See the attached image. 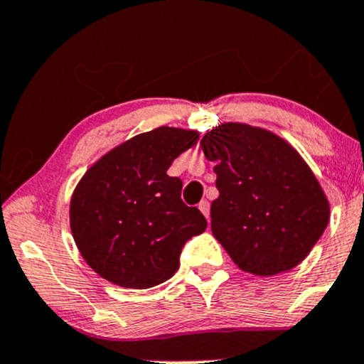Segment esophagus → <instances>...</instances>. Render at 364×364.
I'll return each instance as SVG.
<instances>
[{
  "mask_svg": "<svg viewBox=\"0 0 364 364\" xmlns=\"http://www.w3.org/2000/svg\"><path fill=\"white\" fill-rule=\"evenodd\" d=\"M198 208H200V212L203 213L205 217L210 218V203H208L207 200H201L200 205H198Z\"/></svg>",
  "mask_w": 364,
  "mask_h": 364,
  "instance_id": "esophagus-1",
  "label": "esophagus"
}]
</instances>
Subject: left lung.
Listing matches in <instances>:
<instances>
[{
    "label": "left lung",
    "instance_id": "1",
    "mask_svg": "<svg viewBox=\"0 0 364 364\" xmlns=\"http://www.w3.org/2000/svg\"><path fill=\"white\" fill-rule=\"evenodd\" d=\"M215 163L212 232L232 261L257 277L300 264L329 224L322 186L287 140L246 124H222L200 140Z\"/></svg>",
    "mask_w": 364,
    "mask_h": 364
}]
</instances>
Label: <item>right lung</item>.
<instances>
[{"instance_id":"add662e5","label":"right lung","mask_w":364,"mask_h":364,"mask_svg":"<svg viewBox=\"0 0 364 364\" xmlns=\"http://www.w3.org/2000/svg\"><path fill=\"white\" fill-rule=\"evenodd\" d=\"M196 140L195 130L159 127L112 149L86 171L69 218L74 242L100 277L142 290L176 273L183 246L207 229V220L185 205L183 181L168 169Z\"/></svg>"}]
</instances>
